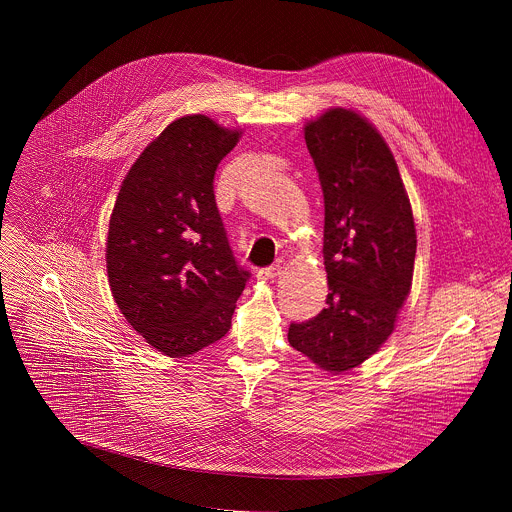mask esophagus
<instances>
[{"mask_svg": "<svg viewBox=\"0 0 512 512\" xmlns=\"http://www.w3.org/2000/svg\"><path fill=\"white\" fill-rule=\"evenodd\" d=\"M279 273H281V263L277 261V263H273V265L261 267V269L257 271V277H261V279H271V277H277Z\"/></svg>", "mask_w": 512, "mask_h": 512, "instance_id": "esophagus-1", "label": "esophagus"}]
</instances>
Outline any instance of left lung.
Segmentation results:
<instances>
[{
    "mask_svg": "<svg viewBox=\"0 0 512 512\" xmlns=\"http://www.w3.org/2000/svg\"><path fill=\"white\" fill-rule=\"evenodd\" d=\"M324 194L326 308L291 322L287 340L324 371H350L379 350L409 296L415 225L395 158L354 111L332 109L306 125Z\"/></svg>",
    "mask_w": 512,
    "mask_h": 512,
    "instance_id": "left-lung-1",
    "label": "left lung"
}]
</instances>
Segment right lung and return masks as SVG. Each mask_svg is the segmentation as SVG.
<instances>
[{"label":"right lung","instance_id":"add662e5","mask_svg":"<svg viewBox=\"0 0 512 512\" xmlns=\"http://www.w3.org/2000/svg\"><path fill=\"white\" fill-rule=\"evenodd\" d=\"M239 131L204 115L170 123L131 166L107 239L115 304L148 344L176 358L231 330L251 273L229 245L214 174Z\"/></svg>","mask_w":512,"mask_h":512}]
</instances>
